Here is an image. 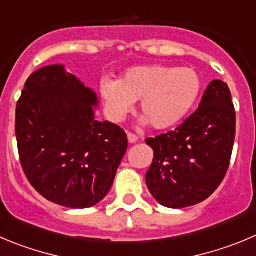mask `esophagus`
I'll list each match as a JSON object with an SVG mask.
<instances>
[{"label": "esophagus", "mask_w": 256, "mask_h": 256, "mask_svg": "<svg viewBox=\"0 0 256 256\" xmlns=\"http://www.w3.org/2000/svg\"><path fill=\"white\" fill-rule=\"evenodd\" d=\"M128 142L134 144V142H136L138 140H139V136H138V135H135V134H132V132H128Z\"/></svg>", "instance_id": "esophagus-1"}]
</instances>
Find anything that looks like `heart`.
I'll return each instance as SVG.
<instances>
[{
    "label": "heart",
    "mask_w": 256,
    "mask_h": 256,
    "mask_svg": "<svg viewBox=\"0 0 256 256\" xmlns=\"http://www.w3.org/2000/svg\"><path fill=\"white\" fill-rule=\"evenodd\" d=\"M200 92L202 79L196 71L160 64L134 66L118 82L104 79L100 82V96L112 120L121 121L140 100V111L156 130L181 122Z\"/></svg>",
    "instance_id": "b5f03b06"
}]
</instances>
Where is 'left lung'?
Instances as JSON below:
<instances>
[{
    "label": "left lung",
    "mask_w": 256,
    "mask_h": 256,
    "mask_svg": "<svg viewBox=\"0 0 256 256\" xmlns=\"http://www.w3.org/2000/svg\"><path fill=\"white\" fill-rule=\"evenodd\" d=\"M236 112L228 85L213 80L199 108L176 130L149 138L154 158L145 174L150 194L167 208H186L210 196L228 170Z\"/></svg>",
    "instance_id": "left-lung-1"
}]
</instances>
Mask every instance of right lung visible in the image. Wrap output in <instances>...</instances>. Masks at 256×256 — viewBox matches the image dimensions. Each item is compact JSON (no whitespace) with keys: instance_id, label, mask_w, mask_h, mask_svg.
<instances>
[{"instance_id":"1","label":"right lung","mask_w":256,"mask_h":256,"mask_svg":"<svg viewBox=\"0 0 256 256\" xmlns=\"http://www.w3.org/2000/svg\"><path fill=\"white\" fill-rule=\"evenodd\" d=\"M96 94L62 65L39 68L16 104L25 176L39 194L68 208L96 206L112 188L128 150L120 126L94 116Z\"/></svg>"}]
</instances>
